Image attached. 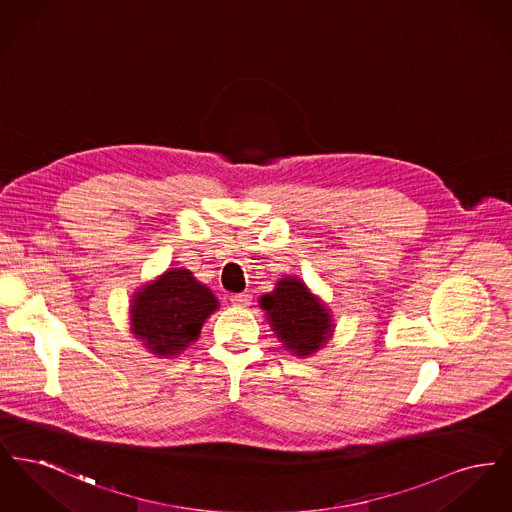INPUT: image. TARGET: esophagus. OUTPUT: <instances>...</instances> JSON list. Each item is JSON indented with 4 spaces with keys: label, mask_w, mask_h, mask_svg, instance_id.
Returning a JSON list of instances; mask_svg holds the SVG:
<instances>
[{
    "label": "esophagus",
    "mask_w": 512,
    "mask_h": 512,
    "mask_svg": "<svg viewBox=\"0 0 512 512\" xmlns=\"http://www.w3.org/2000/svg\"><path fill=\"white\" fill-rule=\"evenodd\" d=\"M230 301H232V305H234V307H238V309H245V307H249V305H251V295H249V293H236V295H232V297H230Z\"/></svg>",
    "instance_id": "esophagus-1"
}]
</instances>
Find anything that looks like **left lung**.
Here are the masks:
<instances>
[{"label":"left lung","instance_id":"obj_1","mask_svg":"<svg viewBox=\"0 0 512 512\" xmlns=\"http://www.w3.org/2000/svg\"><path fill=\"white\" fill-rule=\"evenodd\" d=\"M259 305L286 351L301 359L322 349L336 328L330 309L297 276L280 278L276 288L259 299Z\"/></svg>","mask_w":512,"mask_h":512}]
</instances>
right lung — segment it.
<instances>
[{
  "label": "right lung",
  "mask_w": 512,
  "mask_h": 512,
  "mask_svg": "<svg viewBox=\"0 0 512 512\" xmlns=\"http://www.w3.org/2000/svg\"><path fill=\"white\" fill-rule=\"evenodd\" d=\"M219 299L188 268H169L130 301V332L155 357L171 359L199 338Z\"/></svg>",
  "instance_id": "obj_1"
}]
</instances>
